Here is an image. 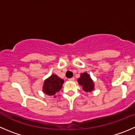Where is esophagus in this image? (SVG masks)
<instances>
[{
	"mask_svg": "<svg viewBox=\"0 0 135 135\" xmlns=\"http://www.w3.org/2000/svg\"><path fill=\"white\" fill-rule=\"evenodd\" d=\"M69 81H74V80H75V78H70V79H68Z\"/></svg>",
	"mask_w": 135,
	"mask_h": 135,
	"instance_id": "1",
	"label": "esophagus"
}]
</instances>
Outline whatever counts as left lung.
<instances>
[{
  "label": "left lung",
  "mask_w": 135,
  "mask_h": 135,
  "mask_svg": "<svg viewBox=\"0 0 135 135\" xmlns=\"http://www.w3.org/2000/svg\"><path fill=\"white\" fill-rule=\"evenodd\" d=\"M78 81L79 84L83 87V89L85 92H91L94 89V83L88 73L81 74L80 78Z\"/></svg>",
  "instance_id": "1"
}]
</instances>
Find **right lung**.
Here are the masks:
<instances>
[{
    "instance_id": "right-lung-1",
    "label": "right lung",
    "mask_w": 135,
    "mask_h": 135,
    "mask_svg": "<svg viewBox=\"0 0 135 135\" xmlns=\"http://www.w3.org/2000/svg\"><path fill=\"white\" fill-rule=\"evenodd\" d=\"M64 80L61 79L55 74H52L50 77L46 79L44 82L43 91L47 95L54 96L56 93L61 90L64 84Z\"/></svg>"
}]
</instances>
